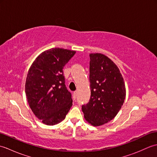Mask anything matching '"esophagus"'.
Segmentation results:
<instances>
[{
	"mask_svg": "<svg viewBox=\"0 0 157 157\" xmlns=\"http://www.w3.org/2000/svg\"><path fill=\"white\" fill-rule=\"evenodd\" d=\"M73 98L75 99L76 97H77V96H78V91H75L73 93Z\"/></svg>",
	"mask_w": 157,
	"mask_h": 157,
	"instance_id": "obj_1",
	"label": "esophagus"
}]
</instances>
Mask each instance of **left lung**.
<instances>
[{
	"instance_id": "obj_1",
	"label": "left lung",
	"mask_w": 157,
	"mask_h": 157,
	"mask_svg": "<svg viewBox=\"0 0 157 157\" xmlns=\"http://www.w3.org/2000/svg\"><path fill=\"white\" fill-rule=\"evenodd\" d=\"M91 96L82 105L84 118L93 126H100L115 118L124 102L125 82L118 67L101 53L90 54Z\"/></svg>"
}]
</instances>
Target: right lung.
Masks as SVG:
<instances>
[{
    "label": "right lung",
    "instance_id": "right-lung-1",
    "mask_svg": "<svg viewBox=\"0 0 157 157\" xmlns=\"http://www.w3.org/2000/svg\"><path fill=\"white\" fill-rule=\"evenodd\" d=\"M75 53L61 48L48 49L39 55L29 69L26 97L32 112L46 125L62 121L71 107L73 100L65 84L63 69Z\"/></svg>",
    "mask_w": 157,
    "mask_h": 157
}]
</instances>
